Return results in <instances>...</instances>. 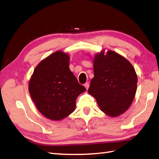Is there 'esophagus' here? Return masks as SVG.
Masks as SVG:
<instances>
[{
    "label": "esophagus",
    "instance_id": "1",
    "mask_svg": "<svg viewBox=\"0 0 159 159\" xmlns=\"http://www.w3.org/2000/svg\"><path fill=\"white\" fill-rule=\"evenodd\" d=\"M84 87L86 88V89L87 90L88 89H89V83H86L85 84H84Z\"/></svg>",
    "mask_w": 159,
    "mask_h": 159
}]
</instances>
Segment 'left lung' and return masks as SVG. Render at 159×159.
Returning a JSON list of instances; mask_svg holds the SVG:
<instances>
[{
  "label": "left lung",
  "mask_w": 159,
  "mask_h": 159,
  "mask_svg": "<svg viewBox=\"0 0 159 159\" xmlns=\"http://www.w3.org/2000/svg\"><path fill=\"white\" fill-rule=\"evenodd\" d=\"M93 62L94 77L88 93L107 115H120L129 108L137 91L138 76L134 66L111 50L96 53Z\"/></svg>",
  "instance_id": "obj_1"
}]
</instances>
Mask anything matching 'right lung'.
I'll return each mask as SVG.
<instances>
[{
  "label": "right lung",
  "instance_id": "obj_1",
  "mask_svg": "<svg viewBox=\"0 0 159 159\" xmlns=\"http://www.w3.org/2000/svg\"><path fill=\"white\" fill-rule=\"evenodd\" d=\"M69 65V55L57 51L39 63L30 79L28 90L35 106L50 120L69 116L76 108L77 97L86 91Z\"/></svg>",
  "mask_w": 159,
  "mask_h": 159
}]
</instances>
